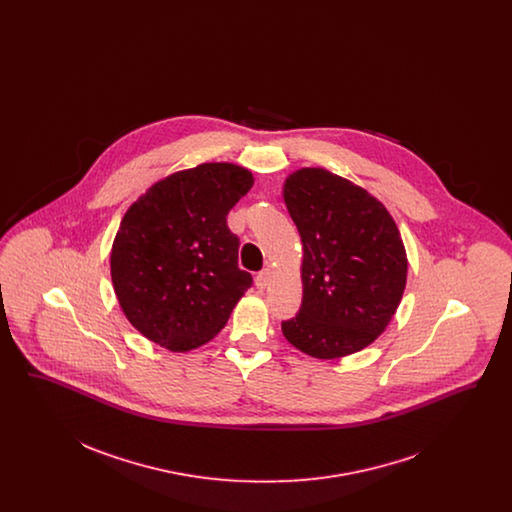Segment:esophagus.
I'll return each mask as SVG.
<instances>
[{
  "instance_id": "34e87169",
  "label": "esophagus",
  "mask_w": 512,
  "mask_h": 512,
  "mask_svg": "<svg viewBox=\"0 0 512 512\" xmlns=\"http://www.w3.org/2000/svg\"><path fill=\"white\" fill-rule=\"evenodd\" d=\"M270 276H272V270H270V268L261 270V272L255 276V286H257L259 290H265L268 286V282H270Z\"/></svg>"
}]
</instances>
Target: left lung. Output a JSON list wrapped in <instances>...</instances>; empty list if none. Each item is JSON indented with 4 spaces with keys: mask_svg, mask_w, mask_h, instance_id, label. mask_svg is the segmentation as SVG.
Segmentation results:
<instances>
[{
    "mask_svg": "<svg viewBox=\"0 0 512 512\" xmlns=\"http://www.w3.org/2000/svg\"><path fill=\"white\" fill-rule=\"evenodd\" d=\"M284 201L303 244V301L286 340L317 359L365 349L388 326L407 282V255L386 207L324 169L293 172Z\"/></svg>",
    "mask_w": 512,
    "mask_h": 512,
    "instance_id": "left-lung-1",
    "label": "left lung"
}]
</instances>
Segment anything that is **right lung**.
<instances>
[{"label":"right lung","mask_w":512,"mask_h":512,"mask_svg":"<svg viewBox=\"0 0 512 512\" xmlns=\"http://www.w3.org/2000/svg\"><path fill=\"white\" fill-rule=\"evenodd\" d=\"M251 186L242 167L205 163L153 184L126 211L111 278L124 315L147 340L188 351L224 328L253 284L226 222Z\"/></svg>","instance_id":"obj_1"}]
</instances>
